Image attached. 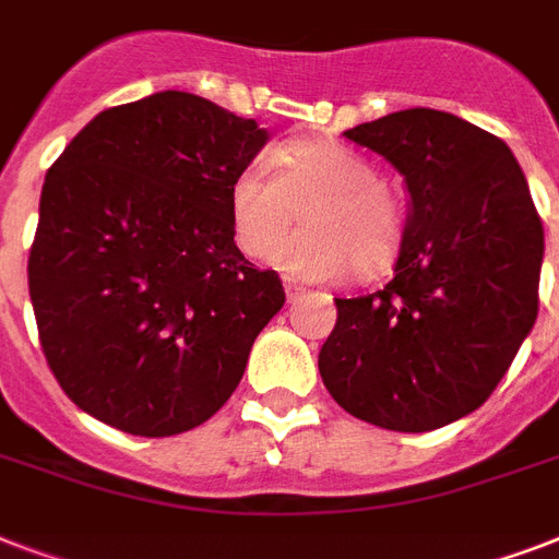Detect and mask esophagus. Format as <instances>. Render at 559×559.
I'll list each match as a JSON object with an SVG mask.
<instances>
[{"instance_id":"34e87169","label":"esophagus","mask_w":559,"mask_h":559,"mask_svg":"<svg viewBox=\"0 0 559 559\" xmlns=\"http://www.w3.org/2000/svg\"><path fill=\"white\" fill-rule=\"evenodd\" d=\"M284 289H287V301H289V305H296V301H301V296H305V293H307V289L298 287V284H287V287H284Z\"/></svg>"}]
</instances>
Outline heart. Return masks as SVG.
<instances>
[{
    "label": "heart",
    "mask_w": 559,
    "mask_h": 559,
    "mask_svg": "<svg viewBox=\"0 0 559 559\" xmlns=\"http://www.w3.org/2000/svg\"><path fill=\"white\" fill-rule=\"evenodd\" d=\"M306 226L277 237L295 218ZM228 226L246 258L271 252L278 270L307 281L380 275L403 252L406 205L382 182V170L366 153L331 139L289 142L270 153V168L249 162L228 186Z\"/></svg>",
    "instance_id": "b5f03b06"
}]
</instances>
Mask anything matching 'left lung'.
I'll list each match as a JSON object with an SVG mask.
<instances>
[{
	"label": "left lung",
	"instance_id": "1",
	"mask_svg": "<svg viewBox=\"0 0 559 559\" xmlns=\"http://www.w3.org/2000/svg\"><path fill=\"white\" fill-rule=\"evenodd\" d=\"M394 165L412 214L394 278L336 298L319 371L348 415L429 432L476 412L539 310L543 219L508 144L441 109L345 130Z\"/></svg>",
	"mask_w": 559,
	"mask_h": 559
}]
</instances>
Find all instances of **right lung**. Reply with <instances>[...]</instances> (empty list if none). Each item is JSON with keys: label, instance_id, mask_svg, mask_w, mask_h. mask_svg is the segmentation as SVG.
Listing matches in <instances>:
<instances>
[{"label": "right lung", "instance_id": "right-lung-1", "mask_svg": "<svg viewBox=\"0 0 559 559\" xmlns=\"http://www.w3.org/2000/svg\"><path fill=\"white\" fill-rule=\"evenodd\" d=\"M266 130L191 92L104 109L48 168L28 254L46 362L121 432L205 424L284 307L228 226V186Z\"/></svg>", "mask_w": 559, "mask_h": 559}]
</instances>
